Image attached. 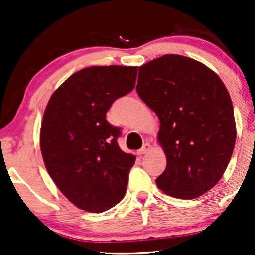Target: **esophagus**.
I'll use <instances>...</instances> for the list:
<instances>
[{
	"mask_svg": "<svg viewBox=\"0 0 255 255\" xmlns=\"http://www.w3.org/2000/svg\"><path fill=\"white\" fill-rule=\"evenodd\" d=\"M150 151H151V145L146 142V144H145L144 146H142V147L140 148L139 151H137V154H139V156H141V154L148 153V152H150Z\"/></svg>",
	"mask_w": 255,
	"mask_h": 255,
	"instance_id": "obj_1",
	"label": "esophagus"
}]
</instances>
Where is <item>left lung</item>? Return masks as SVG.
<instances>
[{"mask_svg": "<svg viewBox=\"0 0 255 255\" xmlns=\"http://www.w3.org/2000/svg\"><path fill=\"white\" fill-rule=\"evenodd\" d=\"M136 92L159 118L166 168L158 188L194 199L215 187L236 140L234 108L221 78L205 64L164 55L139 67Z\"/></svg>", "mask_w": 255, "mask_h": 255, "instance_id": "1", "label": "left lung"}]
</instances>
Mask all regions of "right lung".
<instances>
[{
    "mask_svg": "<svg viewBox=\"0 0 255 255\" xmlns=\"http://www.w3.org/2000/svg\"><path fill=\"white\" fill-rule=\"evenodd\" d=\"M137 67L95 66L71 75L52 93L40 127L46 170L79 209L104 212L125 197L135 156L119 147L111 104L135 86Z\"/></svg>",
    "mask_w": 255,
    "mask_h": 255,
    "instance_id": "add662e5",
    "label": "right lung"
}]
</instances>
